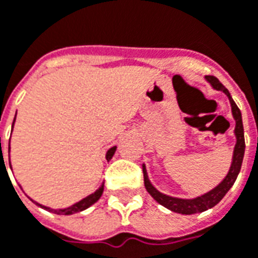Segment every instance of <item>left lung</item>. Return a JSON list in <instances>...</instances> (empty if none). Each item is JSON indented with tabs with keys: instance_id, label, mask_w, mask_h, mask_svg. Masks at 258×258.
<instances>
[{
	"instance_id": "1",
	"label": "left lung",
	"mask_w": 258,
	"mask_h": 258,
	"mask_svg": "<svg viewBox=\"0 0 258 258\" xmlns=\"http://www.w3.org/2000/svg\"><path fill=\"white\" fill-rule=\"evenodd\" d=\"M206 80L210 83L216 90H221L222 92H225L227 96L229 98L231 102V107H232V114L236 125H235V135H236V145L233 149V157H232V164L231 168L228 171L227 177L222 179L221 184H218L211 189L210 192L198 196L195 199H178V198H171L167 195L160 194L159 190L151 184V181L148 178V174H146V168L144 166V182H145L146 190L151 194L153 199L156 200L157 203H160L164 207H167L168 210L174 211V213H179V214H195V213H202L214 207V206L220 202V200L225 196L228 190L232 188L233 182L236 181L240 167H242V162H243V155H244V133H243V123H242V113L239 110V107L236 106V103L233 102L232 96L229 94V91L224 87V85L218 81L217 77L214 76H206Z\"/></svg>"
}]
</instances>
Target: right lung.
I'll use <instances>...</instances> for the list:
<instances>
[{
  "mask_svg": "<svg viewBox=\"0 0 258 258\" xmlns=\"http://www.w3.org/2000/svg\"><path fill=\"white\" fill-rule=\"evenodd\" d=\"M12 127H14V125H12ZM0 146H1V141H0ZM114 152H116V146H113V148H110V149L107 151L106 160H110V159H112L113 155H114ZM102 192H103V185H102L99 189H96L94 194H91L90 196H87V198H84L83 200L77 202L76 205L70 206V207H68V209H60V210H53V209H49V207H45V206L38 205V203H37V205L41 206V207H44V209L48 211H53V213H56V214H64V216H69V214H74V213H79V211H83L85 210V209H88L91 205H94L95 202L99 200V198L102 196Z\"/></svg>",
  "mask_w": 258,
  "mask_h": 258,
  "instance_id": "right-lung-1",
  "label": "right lung"
}]
</instances>
